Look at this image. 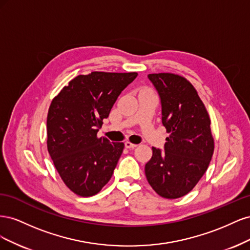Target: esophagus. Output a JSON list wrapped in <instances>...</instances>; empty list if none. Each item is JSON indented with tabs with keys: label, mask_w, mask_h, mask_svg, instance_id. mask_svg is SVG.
Here are the masks:
<instances>
[{
	"label": "esophagus",
	"mask_w": 250,
	"mask_h": 250,
	"mask_svg": "<svg viewBox=\"0 0 250 250\" xmlns=\"http://www.w3.org/2000/svg\"><path fill=\"white\" fill-rule=\"evenodd\" d=\"M138 145L137 144H133V143H131V142H125V147L126 148H128V149H132V148H135L137 147Z\"/></svg>",
	"instance_id": "34e87169"
}]
</instances>
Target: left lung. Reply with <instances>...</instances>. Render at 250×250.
<instances>
[{
    "mask_svg": "<svg viewBox=\"0 0 250 250\" xmlns=\"http://www.w3.org/2000/svg\"><path fill=\"white\" fill-rule=\"evenodd\" d=\"M162 103V122L170 133L165 150L152 147L145 166L151 188L166 199L191 192L208 170L214 153L210 119L197 90L172 73L149 74Z\"/></svg>",
    "mask_w": 250,
    "mask_h": 250,
    "instance_id": "obj_1",
    "label": "left lung"
}]
</instances>
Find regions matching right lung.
Wrapping results in <instances>:
<instances>
[{"mask_svg": "<svg viewBox=\"0 0 250 250\" xmlns=\"http://www.w3.org/2000/svg\"><path fill=\"white\" fill-rule=\"evenodd\" d=\"M138 73L92 72L72 79L52 100L47 147L64 185L81 197L99 193L112 176L124 143L98 138L122 90Z\"/></svg>", "mask_w": 250, "mask_h": 250, "instance_id": "obj_1", "label": "right lung"}]
</instances>
